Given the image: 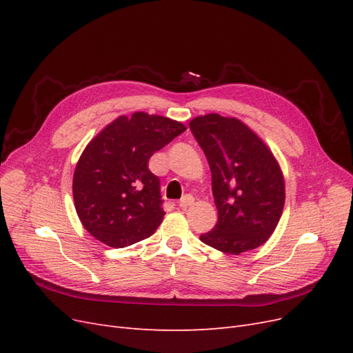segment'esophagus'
<instances>
[{"instance_id":"34e87169","label":"esophagus","mask_w":353,"mask_h":353,"mask_svg":"<svg viewBox=\"0 0 353 353\" xmlns=\"http://www.w3.org/2000/svg\"><path fill=\"white\" fill-rule=\"evenodd\" d=\"M193 203H194V197L187 194V196H184L183 199L179 200V208H181V209H187L188 206L193 205Z\"/></svg>"}]
</instances>
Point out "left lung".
<instances>
[{"label":"left lung","mask_w":353,"mask_h":353,"mask_svg":"<svg viewBox=\"0 0 353 353\" xmlns=\"http://www.w3.org/2000/svg\"><path fill=\"white\" fill-rule=\"evenodd\" d=\"M212 172V193L218 209L213 230L200 240L230 254L259 248L279 225L285 188L272 152L236 117L218 113L190 122Z\"/></svg>","instance_id":"1"}]
</instances>
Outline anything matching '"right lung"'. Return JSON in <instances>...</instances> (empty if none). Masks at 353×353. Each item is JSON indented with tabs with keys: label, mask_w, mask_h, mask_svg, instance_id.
I'll return each mask as SVG.
<instances>
[{
	"label": "right lung",
	"mask_w": 353,
	"mask_h": 353,
	"mask_svg": "<svg viewBox=\"0 0 353 353\" xmlns=\"http://www.w3.org/2000/svg\"><path fill=\"white\" fill-rule=\"evenodd\" d=\"M187 128L165 116H119L94 137L73 174L74 209L83 228L110 248H126L157 230L165 212L148 160Z\"/></svg>",
	"instance_id": "1"
}]
</instances>
